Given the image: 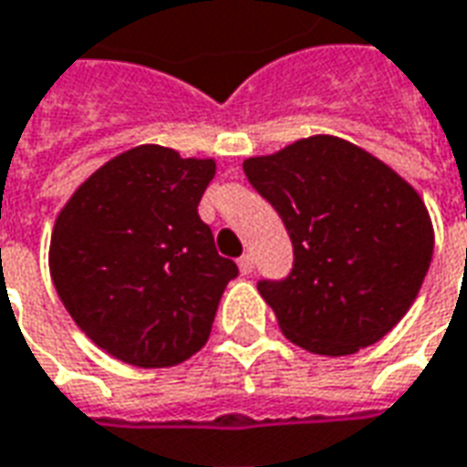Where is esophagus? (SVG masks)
<instances>
[{"mask_svg":"<svg viewBox=\"0 0 467 467\" xmlns=\"http://www.w3.org/2000/svg\"><path fill=\"white\" fill-rule=\"evenodd\" d=\"M237 265H240V273H243V275H250V273L255 270V260H253V255L247 253V255H243L240 260H237Z\"/></svg>","mask_w":467,"mask_h":467,"instance_id":"34e87169","label":"esophagus"}]
</instances>
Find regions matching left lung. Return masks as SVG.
<instances>
[{"mask_svg":"<svg viewBox=\"0 0 467 467\" xmlns=\"http://www.w3.org/2000/svg\"><path fill=\"white\" fill-rule=\"evenodd\" d=\"M243 169L293 243L288 278L257 283L285 338L347 357L389 334L415 303L435 247L415 187L326 133L244 159Z\"/></svg>","mask_w":467,"mask_h":467,"instance_id":"left-lung-1","label":"left lung"}]
</instances>
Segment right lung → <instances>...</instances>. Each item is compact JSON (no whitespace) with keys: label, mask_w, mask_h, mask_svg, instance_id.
I'll return each instance as SVG.
<instances>
[{"label":"right lung","mask_w":467,"mask_h":467,"mask_svg":"<svg viewBox=\"0 0 467 467\" xmlns=\"http://www.w3.org/2000/svg\"><path fill=\"white\" fill-rule=\"evenodd\" d=\"M214 159L143 143L75 189L50 237V275L83 334L133 367H174L210 338L237 265L200 220Z\"/></svg>","instance_id":"add662e5"}]
</instances>
